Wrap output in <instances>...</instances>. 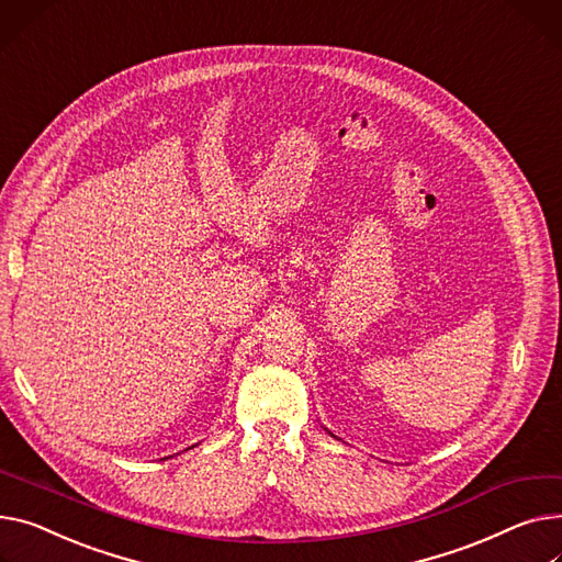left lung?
Here are the masks:
<instances>
[{
    "label": "left lung",
    "instance_id": "obj_1",
    "mask_svg": "<svg viewBox=\"0 0 562 562\" xmlns=\"http://www.w3.org/2000/svg\"><path fill=\"white\" fill-rule=\"evenodd\" d=\"M329 434H331V431H329ZM331 436H334V434H331Z\"/></svg>",
    "mask_w": 562,
    "mask_h": 562
}]
</instances>
